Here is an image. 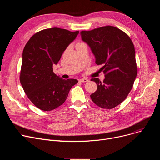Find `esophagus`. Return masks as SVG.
Wrapping results in <instances>:
<instances>
[{
  "label": "esophagus",
  "mask_w": 160,
  "mask_h": 160,
  "mask_svg": "<svg viewBox=\"0 0 160 160\" xmlns=\"http://www.w3.org/2000/svg\"><path fill=\"white\" fill-rule=\"evenodd\" d=\"M79 82H88V79L86 78H80V79L79 80Z\"/></svg>",
  "instance_id": "esophagus-1"
}]
</instances>
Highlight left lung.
Returning <instances> with one entry per match:
<instances>
[{
	"instance_id": "8db88e82",
	"label": "left lung",
	"mask_w": 160,
	"mask_h": 160,
	"mask_svg": "<svg viewBox=\"0 0 160 160\" xmlns=\"http://www.w3.org/2000/svg\"><path fill=\"white\" fill-rule=\"evenodd\" d=\"M89 46L97 65H103L102 82H96L97 91L90 95L98 106L110 110L123 102L131 91L138 74L135 48L130 37L121 30L106 26L80 32Z\"/></svg>"
}]
</instances>
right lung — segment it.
Segmentation results:
<instances>
[{"label": "right lung", "instance_id": "1", "mask_svg": "<svg viewBox=\"0 0 160 160\" xmlns=\"http://www.w3.org/2000/svg\"><path fill=\"white\" fill-rule=\"evenodd\" d=\"M79 32L47 28L33 35L25 45L20 82L30 101L43 111H51L64 103L76 79L63 80L53 72L64 50Z\"/></svg>", "mask_w": 160, "mask_h": 160}]
</instances>
